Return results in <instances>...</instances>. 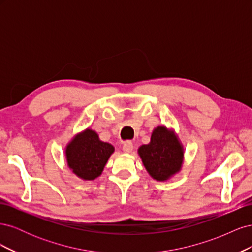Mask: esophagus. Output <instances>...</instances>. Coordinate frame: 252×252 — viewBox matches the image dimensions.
<instances>
[{
    "label": "esophagus",
    "mask_w": 252,
    "mask_h": 252,
    "mask_svg": "<svg viewBox=\"0 0 252 252\" xmlns=\"http://www.w3.org/2000/svg\"><path fill=\"white\" fill-rule=\"evenodd\" d=\"M132 150H133V144L130 141H126L123 144V151L126 152V154H130Z\"/></svg>",
    "instance_id": "1"
}]
</instances>
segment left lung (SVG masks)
Listing matches in <instances>:
<instances>
[{"label": "left lung", "mask_w": 252, "mask_h": 252, "mask_svg": "<svg viewBox=\"0 0 252 252\" xmlns=\"http://www.w3.org/2000/svg\"><path fill=\"white\" fill-rule=\"evenodd\" d=\"M138 152L145 168L157 181H167L182 168L184 148L177 134L165 126L155 128L150 143L142 145Z\"/></svg>", "instance_id": "left-lung-1"}]
</instances>
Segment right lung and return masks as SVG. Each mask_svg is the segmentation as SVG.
Segmentation results:
<instances>
[{
  "label": "right lung",
  "instance_id": "obj_1",
  "mask_svg": "<svg viewBox=\"0 0 252 252\" xmlns=\"http://www.w3.org/2000/svg\"><path fill=\"white\" fill-rule=\"evenodd\" d=\"M113 151L111 144L102 142L94 130L87 128L68 143L65 155L72 172L82 180L91 181L102 174Z\"/></svg>",
  "mask_w": 252,
  "mask_h": 252
}]
</instances>
